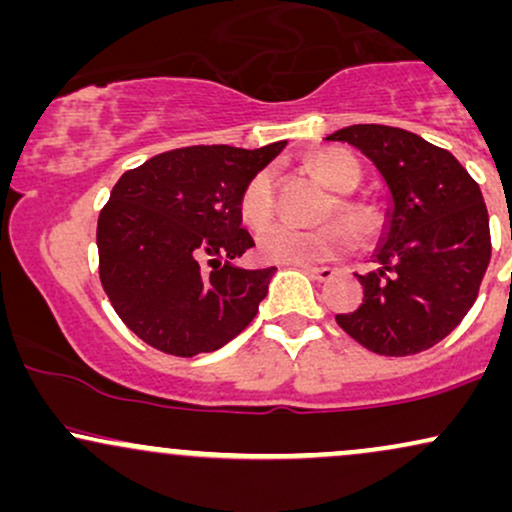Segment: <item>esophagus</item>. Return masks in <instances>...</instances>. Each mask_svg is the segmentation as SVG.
Instances as JSON below:
<instances>
[{
  "instance_id": "obj_1",
  "label": "esophagus",
  "mask_w": 512,
  "mask_h": 512,
  "mask_svg": "<svg viewBox=\"0 0 512 512\" xmlns=\"http://www.w3.org/2000/svg\"><path fill=\"white\" fill-rule=\"evenodd\" d=\"M305 274L308 276H313V279H317V281H330L334 274V269L332 267H301Z\"/></svg>"
}]
</instances>
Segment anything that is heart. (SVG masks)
Masks as SVG:
<instances>
[{
    "label": "heart",
    "instance_id": "heart-1",
    "mask_svg": "<svg viewBox=\"0 0 512 512\" xmlns=\"http://www.w3.org/2000/svg\"><path fill=\"white\" fill-rule=\"evenodd\" d=\"M313 170L320 180L334 192H351L361 180L358 163L344 151H322L313 158ZM274 173L269 168L260 170L245 185L240 195V216L250 228H264L274 219ZM339 214L344 216L351 226L363 228L368 223V214L358 204L339 199ZM356 238L346 223H327V226L315 228V231H298V228L279 226L267 228L257 238V252L262 260L289 264V267H315L322 262L342 260L354 250Z\"/></svg>",
    "mask_w": 512,
    "mask_h": 512
}]
</instances>
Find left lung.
Returning a JSON list of instances; mask_svg holds the SVG:
<instances>
[{"instance_id": "8db88e82", "label": "left lung", "mask_w": 512, "mask_h": 512, "mask_svg": "<svg viewBox=\"0 0 512 512\" xmlns=\"http://www.w3.org/2000/svg\"><path fill=\"white\" fill-rule=\"evenodd\" d=\"M373 163L387 187L373 272L363 301L337 315L368 351L409 356L445 339L477 301L491 260L489 211L472 175L450 151L385 125H351L325 137Z\"/></svg>"}]
</instances>
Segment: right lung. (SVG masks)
Listing matches in <instances>:
<instances>
[{
    "label": "right lung",
    "mask_w": 512,
    "mask_h": 512,
    "mask_svg": "<svg viewBox=\"0 0 512 512\" xmlns=\"http://www.w3.org/2000/svg\"><path fill=\"white\" fill-rule=\"evenodd\" d=\"M284 146H187L115 182L98 216L101 284L139 339L166 354L197 356L250 325L276 267L238 264L255 245L243 228L240 195Z\"/></svg>",
    "instance_id": "obj_1"
}]
</instances>
